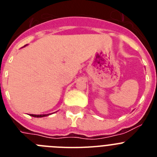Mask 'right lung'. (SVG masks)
I'll use <instances>...</instances> for the list:
<instances>
[{
	"instance_id": "1",
	"label": "right lung",
	"mask_w": 157,
	"mask_h": 157,
	"mask_svg": "<svg viewBox=\"0 0 157 157\" xmlns=\"http://www.w3.org/2000/svg\"><path fill=\"white\" fill-rule=\"evenodd\" d=\"M48 114H45V115H33V114H30V116H33V117H44V116H48Z\"/></svg>"
}]
</instances>
